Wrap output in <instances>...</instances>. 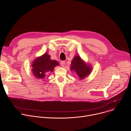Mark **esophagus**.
Masks as SVG:
<instances>
[{
	"mask_svg": "<svg viewBox=\"0 0 131 131\" xmlns=\"http://www.w3.org/2000/svg\"><path fill=\"white\" fill-rule=\"evenodd\" d=\"M65 61H62L61 62V66L62 67H64L65 66Z\"/></svg>",
	"mask_w": 131,
	"mask_h": 131,
	"instance_id": "obj_1",
	"label": "esophagus"
}]
</instances>
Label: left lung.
I'll use <instances>...</instances> for the list:
<instances>
[{
    "label": "left lung",
    "mask_w": 131,
    "mask_h": 131,
    "mask_svg": "<svg viewBox=\"0 0 131 131\" xmlns=\"http://www.w3.org/2000/svg\"><path fill=\"white\" fill-rule=\"evenodd\" d=\"M70 69L75 71L80 79L82 80L89 75L91 72L92 67L82 61L80 56L77 55L75 56L71 61Z\"/></svg>",
    "instance_id": "left-lung-1"
}]
</instances>
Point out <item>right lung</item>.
Here are the masks:
<instances>
[{"mask_svg":"<svg viewBox=\"0 0 131 131\" xmlns=\"http://www.w3.org/2000/svg\"><path fill=\"white\" fill-rule=\"evenodd\" d=\"M32 63V73L37 79H45L48 72H52L55 66L59 65L58 61L51 60L50 55L46 53L36 58Z\"/></svg>","mask_w":131,"mask_h":131,"instance_id":"obj_1","label":"right lung"}]
</instances>
